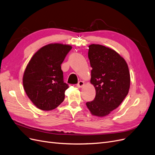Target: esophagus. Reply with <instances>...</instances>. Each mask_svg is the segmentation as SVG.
I'll return each mask as SVG.
<instances>
[{
	"label": "esophagus",
	"mask_w": 155,
	"mask_h": 155,
	"mask_svg": "<svg viewBox=\"0 0 155 155\" xmlns=\"http://www.w3.org/2000/svg\"><path fill=\"white\" fill-rule=\"evenodd\" d=\"M84 82H83V81H79L78 82V84H77V87H78V88H82V87L84 86Z\"/></svg>",
	"instance_id": "34e87169"
}]
</instances>
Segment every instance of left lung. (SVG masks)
I'll return each mask as SVG.
<instances>
[{
	"instance_id": "8db88e82",
	"label": "left lung",
	"mask_w": 155,
	"mask_h": 155,
	"mask_svg": "<svg viewBox=\"0 0 155 155\" xmlns=\"http://www.w3.org/2000/svg\"><path fill=\"white\" fill-rule=\"evenodd\" d=\"M90 82L96 97L86 106L92 114L105 117L117 109L128 94L130 75L127 63L116 51L100 45L88 46Z\"/></svg>"
}]
</instances>
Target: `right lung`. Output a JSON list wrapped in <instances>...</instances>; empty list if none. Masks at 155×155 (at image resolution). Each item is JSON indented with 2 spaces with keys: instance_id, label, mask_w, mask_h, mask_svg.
<instances>
[{
  "instance_id": "obj_1",
  "label": "right lung",
  "mask_w": 155,
  "mask_h": 155,
  "mask_svg": "<svg viewBox=\"0 0 155 155\" xmlns=\"http://www.w3.org/2000/svg\"><path fill=\"white\" fill-rule=\"evenodd\" d=\"M72 46L49 44L40 48L27 64L23 85L30 100L43 110L55 109L64 100L69 86L63 82L61 65Z\"/></svg>"
}]
</instances>
